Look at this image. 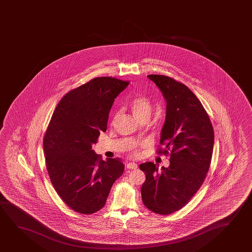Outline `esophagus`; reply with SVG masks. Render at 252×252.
Returning <instances> with one entry per match:
<instances>
[{"label": "esophagus", "instance_id": "1", "mask_svg": "<svg viewBox=\"0 0 252 252\" xmlns=\"http://www.w3.org/2000/svg\"><path fill=\"white\" fill-rule=\"evenodd\" d=\"M126 168L130 169V170H135V169L138 168V164L134 163V162H131V163H128L126 164Z\"/></svg>", "mask_w": 252, "mask_h": 252}]
</instances>
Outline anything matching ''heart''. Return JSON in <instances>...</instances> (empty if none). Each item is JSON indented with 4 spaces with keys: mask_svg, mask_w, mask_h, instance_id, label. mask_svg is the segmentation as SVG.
Here are the masks:
<instances>
[{
    "mask_svg": "<svg viewBox=\"0 0 252 252\" xmlns=\"http://www.w3.org/2000/svg\"><path fill=\"white\" fill-rule=\"evenodd\" d=\"M130 106L133 114L135 115L139 120L142 119L143 117L149 115L152 112V103L148 98L145 96H135L134 98H131L130 101ZM119 115V112H116L113 115V121L116 120L117 117Z\"/></svg>",
    "mask_w": 252,
    "mask_h": 252,
    "instance_id": "1",
    "label": "heart"
}]
</instances>
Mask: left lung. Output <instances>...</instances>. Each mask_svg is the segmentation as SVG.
Masks as SVG:
<instances>
[{"label":"left lung","instance_id":"obj_1","mask_svg":"<svg viewBox=\"0 0 252 252\" xmlns=\"http://www.w3.org/2000/svg\"><path fill=\"white\" fill-rule=\"evenodd\" d=\"M166 101L158 154H170V165L158 170L146 162L141 187L143 204L150 211L168 215L183 208L204 183L212 160L214 131L199 99L186 85L171 77L150 74Z\"/></svg>","mask_w":252,"mask_h":252}]
</instances>
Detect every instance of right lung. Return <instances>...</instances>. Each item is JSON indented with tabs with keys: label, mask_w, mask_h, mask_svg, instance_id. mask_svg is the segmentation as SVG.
Returning a JSON list of instances; mask_svg holds the SVG:
<instances>
[{
	"label": "right lung",
	"mask_w": 252,
	"mask_h": 252,
	"mask_svg": "<svg viewBox=\"0 0 252 252\" xmlns=\"http://www.w3.org/2000/svg\"><path fill=\"white\" fill-rule=\"evenodd\" d=\"M129 81L97 77L60 100L44 135V154L55 190L70 208L82 214L106 204L113 183L124 172L120 158L103 160L92 150L106 131L109 112Z\"/></svg>",
	"instance_id": "obj_1"
}]
</instances>
